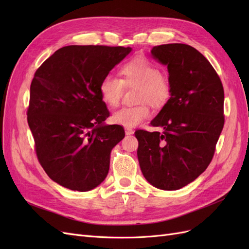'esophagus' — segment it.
<instances>
[{"label": "esophagus", "instance_id": "1", "mask_svg": "<svg viewBox=\"0 0 249 249\" xmlns=\"http://www.w3.org/2000/svg\"><path fill=\"white\" fill-rule=\"evenodd\" d=\"M124 132H125V135L134 134V130L132 129V127H124Z\"/></svg>", "mask_w": 249, "mask_h": 249}]
</instances>
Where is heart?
Wrapping results in <instances>:
<instances>
[{"mask_svg": "<svg viewBox=\"0 0 249 249\" xmlns=\"http://www.w3.org/2000/svg\"><path fill=\"white\" fill-rule=\"evenodd\" d=\"M118 72L120 79L107 74L101 80L99 92L102 100L109 106L116 107L122 101L124 87H137L136 101L140 104L115 111L111 116L114 124L125 127L136 126L150 116L149 105L160 109L168 103L172 92L171 82L146 57L130 59L119 67Z\"/></svg>", "mask_w": 249, "mask_h": 249, "instance_id": "1", "label": "heart"}]
</instances>
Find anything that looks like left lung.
Here are the masks:
<instances>
[{
	"label": "left lung",
	"mask_w": 249,
	"mask_h": 249,
	"mask_svg": "<svg viewBox=\"0 0 249 249\" xmlns=\"http://www.w3.org/2000/svg\"><path fill=\"white\" fill-rule=\"evenodd\" d=\"M152 55L167 65L172 92L150 123L163 132H135L137 156L148 183L178 190L198 178L213 159L224 124L223 86L208 59L188 44H161Z\"/></svg>",
	"instance_id": "1"
}]
</instances>
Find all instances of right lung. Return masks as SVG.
I'll use <instances>...</instances> for the list:
<instances>
[{
    "label": "right lung",
    "mask_w": 249,
    "mask_h": 249,
    "mask_svg": "<svg viewBox=\"0 0 249 249\" xmlns=\"http://www.w3.org/2000/svg\"><path fill=\"white\" fill-rule=\"evenodd\" d=\"M132 51L108 46H67L36 71L27 119L38 162L67 189L89 191L106 178L112 148L124 137L99 92L101 80Z\"/></svg>",
    "instance_id": "right-lung-1"
}]
</instances>
